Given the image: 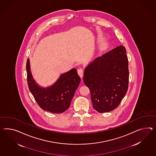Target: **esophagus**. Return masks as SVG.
Wrapping results in <instances>:
<instances>
[{
  "instance_id": "1",
  "label": "esophagus",
  "mask_w": 156,
  "mask_h": 156,
  "mask_svg": "<svg viewBox=\"0 0 156 156\" xmlns=\"http://www.w3.org/2000/svg\"><path fill=\"white\" fill-rule=\"evenodd\" d=\"M77 73H78V75H79L80 77L82 79L83 78V75H84V71H83V70L82 69H77Z\"/></svg>"
}]
</instances>
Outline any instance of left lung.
I'll use <instances>...</instances> for the list:
<instances>
[{"label": "left lung", "mask_w": 156, "mask_h": 156, "mask_svg": "<svg viewBox=\"0 0 156 156\" xmlns=\"http://www.w3.org/2000/svg\"><path fill=\"white\" fill-rule=\"evenodd\" d=\"M128 79V58L122 45L90 62L83 80L90 89L93 108L101 113L114 110L127 93Z\"/></svg>", "instance_id": "obj_1"}]
</instances>
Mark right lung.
<instances>
[{
  "instance_id": "right-lung-1",
  "label": "right lung",
  "mask_w": 156,
  "mask_h": 156,
  "mask_svg": "<svg viewBox=\"0 0 156 156\" xmlns=\"http://www.w3.org/2000/svg\"><path fill=\"white\" fill-rule=\"evenodd\" d=\"M28 87L37 104L44 111L55 114L62 113L69 108L81 79L77 70L72 68L60 75L54 84L41 87L34 79L30 71V60L27 62Z\"/></svg>"
}]
</instances>
